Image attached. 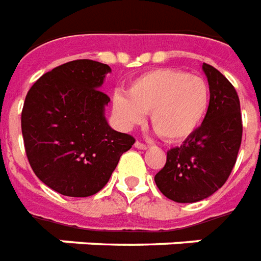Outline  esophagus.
Instances as JSON below:
<instances>
[{"instance_id":"esophagus-1","label":"esophagus","mask_w":261,"mask_h":261,"mask_svg":"<svg viewBox=\"0 0 261 261\" xmlns=\"http://www.w3.org/2000/svg\"><path fill=\"white\" fill-rule=\"evenodd\" d=\"M135 147H136V149H139V150H147V149H149V146H147V144L142 143V142H136V143H135Z\"/></svg>"}]
</instances>
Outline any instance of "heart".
I'll use <instances>...</instances> for the list:
<instances>
[{
	"instance_id": "heart-1",
	"label": "heart",
	"mask_w": 261,
	"mask_h": 261,
	"mask_svg": "<svg viewBox=\"0 0 261 261\" xmlns=\"http://www.w3.org/2000/svg\"><path fill=\"white\" fill-rule=\"evenodd\" d=\"M210 107V87L197 75L160 68L133 79L126 96L115 91L112 112L123 129L143 122L149 114L154 130L167 142L191 138L206 118Z\"/></svg>"
}]
</instances>
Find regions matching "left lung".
<instances>
[{"instance_id": "1", "label": "left lung", "mask_w": 261, "mask_h": 261, "mask_svg": "<svg viewBox=\"0 0 261 261\" xmlns=\"http://www.w3.org/2000/svg\"><path fill=\"white\" fill-rule=\"evenodd\" d=\"M201 69L210 87L208 112L191 138L168 150L164 168L154 176L160 192L176 203H196L218 191L237 163L242 142L235 87L214 66L203 64Z\"/></svg>"}]
</instances>
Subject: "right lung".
Wrapping results in <instances>:
<instances>
[{"instance_id":"add662e5","label":"right lung","mask_w":261,"mask_h":261,"mask_svg":"<svg viewBox=\"0 0 261 261\" xmlns=\"http://www.w3.org/2000/svg\"><path fill=\"white\" fill-rule=\"evenodd\" d=\"M110 72L97 61H70L28 91L22 110L26 155L36 176L61 195H96L135 143L106 119L110 97L100 87Z\"/></svg>"}]
</instances>
